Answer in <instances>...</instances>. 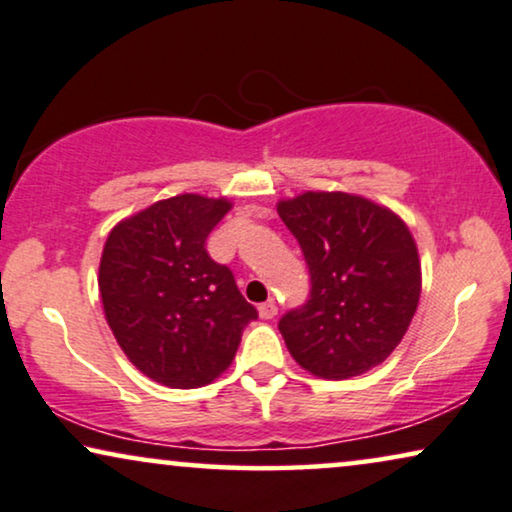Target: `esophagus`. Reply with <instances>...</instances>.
Masks as SVG:
<instances>
[{"mask_svg": "<svg viewBox=\"0 0 512 512\" xmlns=\"http://www.w3.org/2000/svg\"><path fill=\"white\" fill-rule=\"evenodd\" d=\"M257 311H260V316H262L264 320H271V318H274L276 313H278V306H276L274 299H269V302L260 304V309H257Z\"/></svg>", "mask_w": 512, "mask_h": 512, "instance_id": "esophagus-1", "label": "esophagus"}]
</instances>
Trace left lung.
Returning a JSON list of instances; mask_svg holds the SVG:
<instances>
[{
  "label": "left lung",
  "instance_id": "8db88e82",
  "mask_svg": "<svg viewBox=\"0 0 512 512\" xmlns=\"http://www.w3.org/2000/svg\"><path fill=\"white\" fill-rule=\"evenodd\" d=\"M311 274L302 309L278 330L290 356L320 379H351L384 363L403 342L421 295V262L391 208L346 192L278 201Z\"/></svg>",
  "mask_w": 512,
  "mask_h": 512
}]
</instances>
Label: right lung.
Here are the masks:
<instances>
[{"mask_svg":"<svg viewBox=\"0 0 512 512\" xmlns=\"http://www.w3.org/2000/svg\"><path fill=\"white\" fill-rule=\"evenodd\" d=\"M229 210L227 199L177 194L121 220L102 248L107 325L126 358L163 386L215 381L257 318L234 274L206 252L208 234Z\"/></svg>","mask_w":512,"mask_h":512,"instance_id":"right-lung-1","label":"right lung"}]
</instances>
